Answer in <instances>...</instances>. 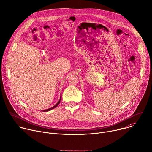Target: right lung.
Wrapping results in <instances>:
<instances>
[{
	"label": "right lung",
	"instance_id": "obj_1",
	"mask_svg": "<svg viewBox=\"0 0 152 152\" xmlns=\"http://www.w3.org/2000/svg\"><path fill=\"white\" fill-rule=\"evenodd\" d=\"M61 97H60L59 100L58 102V103H56L55 105H54L53 107H52L49 108V109H48V110H42V111H43V112H47V111H50V110H52L54 109V108H55L56 107H57V106H58V105L59 104V103H60V102H61Z\"/></svg>",
	"mask_w": 152,
	"mask_h": 152
}]
</instances>
